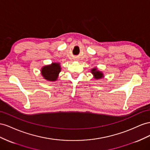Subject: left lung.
Here are the masks:
<instances>
[{
  "label": "left lung",
  "mask_w": 150,
  "mask_h": 150,
  "mask_svg": "<svg viewBox=\"0 0 150 150\" xmlns=\"http://www.w3.org/2000/svg\"><path fill=\"white\" fill-rule=\"evenodd\" d=\"M91 71L92 74L93 75V78L95 79L96 80L102 79V78L104 77V75L103 73L98 70L97 67L93 68L92 69H91Z\"/></svg>",
  "instance_id": "8db88e82"
}]
</instances>
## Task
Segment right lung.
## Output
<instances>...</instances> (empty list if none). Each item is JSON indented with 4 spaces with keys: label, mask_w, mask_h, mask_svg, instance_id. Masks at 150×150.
I'll use <instances>...</instances> for the list:
<instances>
[{
    "label": "right lung",
    "mask_w": 150,
    "mask_h": 150,
    "mask_svg": "<svg viewBox=\"0 0 150 150\" xmlns=\"http://www.w3.org/2000/svg\"><path fill=\"white\" fill-rule=\"evenodd\" d=\"M61 70L60 63L54 62L50 65L42 67L41 69V74L44 79L50 82H55L58 78Z\"/></svg>",
    "instance_id": "obj_1"
}]
</instances>
